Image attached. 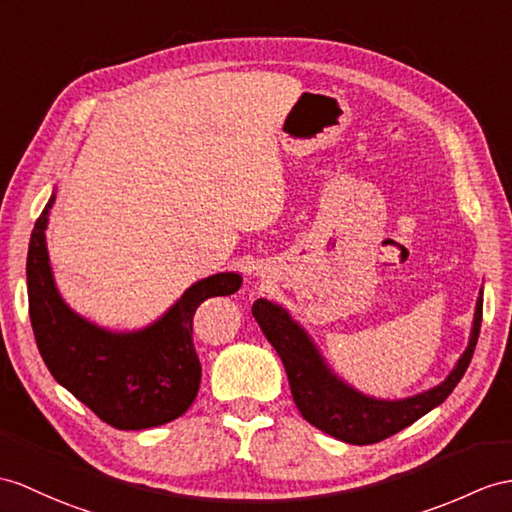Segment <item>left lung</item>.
I'll return each mask as SVG.
<instances>
[{"instance_id": "obj_1", "label": "left lung", "mask_w": 512, "mask_h": 512, "mask_svg": "<svg viewBox=\"0 0 512 512\" xmlns=\"http://www.w3.org/2000/svg\"><path fill=\"white\" fill-rule=\"evenodd\" d=\"M252 315L273 350L282 358L293 402L302 417L334 439L352 445H371L408 428L410 423L445 402L460 378L465 376L480 336L482 293L476 302L469 345L454 371L434 389L395 402L373 400L336 378L323 363L310 336L282 306L271 304L267 299H256Z\"/></svg>"}]
</instances>
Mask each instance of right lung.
Masks as SVG:
<instances>
[{
	"instance_id": "1",
	"label": "right lung",
	"mask_w": 512,
	"mask_h": 512,
	"mask_svg": "<svg viewBox=\"0 0 512 512\" xmlns=\"http://www.w3.org/2000/svg\"><path fill=\"white\" fill-rule=\"evenodd\" d=\"M49 199L28 247V299L36 345L49 373L93 413L119 430H145L189 410L202 380L193 345V315L208 297L241 289L239 273L195 282L152 326L110 332L62 302L49 267L45 228Z\"/></svg>"
}]
</instances>
